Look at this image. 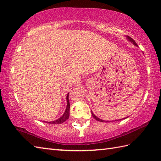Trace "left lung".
Segmentation results:
<instances>
[{
	"instance_id": "8db88e82",
	"label": "left lung",
	"mask_w": 161,
	"mask_h": 161,
	"mask_svg": "<svg viewBox=\"0 0 161 161\" xmlns=\"http://www.w3.org/2000/svg\"><path fill=\"white\" fill-rule=\"evenodd\" d=\"M126 39H128L129 42H131V43H132L133 44V45L136 46H138L137 43H136V42H135V41L133 40L132 38H131V37L129 36H126ZM91 113H92V115L93 116V118H94L95 119H96V120H97V121H100V122H109V121H106V120H103V119H100V118H97V116L93 114V112L91 111ZM128 118V117H126V118H122V119H118V120H121V119H125V118ZM115 121H116V120H115Z\"/></svg>"
}]
</instances>
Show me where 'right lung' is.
<instances>
[{"label":"right lung","mask_w":161,"mask_h":161,"mask_svg":"<svg viewBox=\"0 0 161 161\" xmlns=\"http://www.w3.org/2000/svg\"><path fill=\"white\" fill-rule=\"evenodd\" d=\"M68 95H69V93H68L67 96H66V102H67V106H66V108L65 110L64 114L62 115L61 117L59 118H58L56 120H54L53 122H47V123H50V124H53V125H57V124H61V123L64 122L65 121H66L67 119L69 118L70 115V102H69V99H68Z\"/></svg>","instance_id":"obj_1"}]
</instances>
